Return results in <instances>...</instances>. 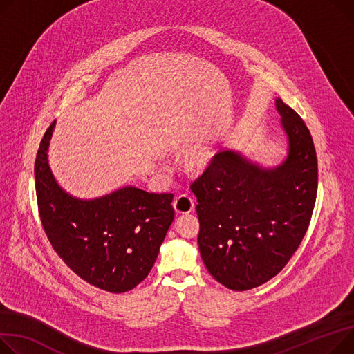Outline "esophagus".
Wrapping results in <instances>:
<instances>
[{
	"label": "esophagus",
	"instance_id": "34e87169",
	"mask_svg": "<svg viewBox=\"0 0 354 354\" xmlns=\"http://www.w3.org/2000/svg\"><path fill=\"white\" fill-rule=\"evenodd\" d=\"M194 207H195L194 198L187 194L179 195L174 201V209L176 214H189V212L194 210Z\"/></svg>",
	"mask_w": 354,
	"mask_h": 354
}]
</instances>
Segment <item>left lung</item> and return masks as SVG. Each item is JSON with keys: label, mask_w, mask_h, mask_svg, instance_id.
Returning a JSON list of instances; mask_svg holds the SVG:
<instances>
[{"label": "left lung", "mask_w": 354, "mask_h": 354, "mask_svg": "<svg viewBox=\"0 0 354 354\" xmlns=\"http://www.w3.org/2000/svg\"><path fill=\"white\" fill-rule=\"evenodd\" d=\"M288 139L273 168L221 151L192 185L201 223L198 245L207 272L230 290L266 283L304 238L317 194V158L301 118L276 98Z\"/></svg>", "instance_id": "1"}]
</instances>
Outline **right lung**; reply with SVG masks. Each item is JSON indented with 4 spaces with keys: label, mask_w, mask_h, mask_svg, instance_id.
<instances>
[{
    "label": "right lung",
    "mask_w": 354,
    "mask_h": 354,
    "mask_svg": "<svg viewBox=\"0 0 354 354\" xmlns=\"http://www.w3.org/2000/svg\"><path fill=\"white\" fill-rule=\"evenodd\" d=\"M55 121L35 159V189L44 230L54 250L89 285L111 293L138 286L151 272L175 218L172 194L135 186L80 199L58 185L48 163Z\"/></svg>",
    "instance_id": "obj_1"
}]
</instances>
